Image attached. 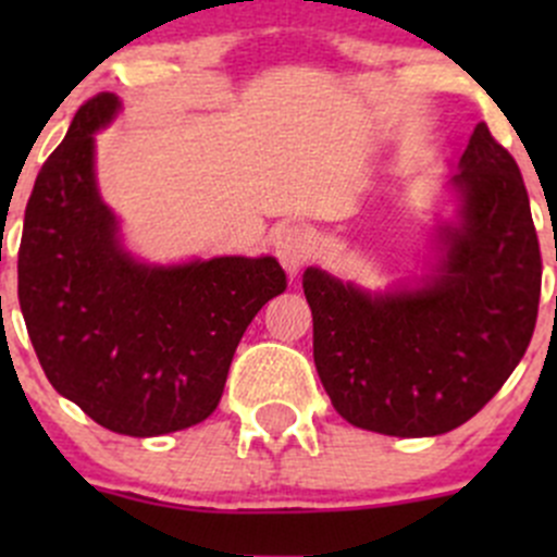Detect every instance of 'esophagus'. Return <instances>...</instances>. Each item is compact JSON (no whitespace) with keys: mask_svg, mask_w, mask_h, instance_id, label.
Returning <instances> with one entry per match:
<instances>
[{"mask_svg":"<svg viewBox=\"0 0 557 557\" xmlns=\"http://www.w3.org/2000/svg\"><path fill=\"white\" fill-rule=\"evenodd\" d=\"M312 250L314 243L305 226H285L274 234V256L280 258L290 277H296L305 269V263L312 258Z\"/></svg>","mask_w":557,"mask_h":557,"instance_id":"1","label":"esophagus"}]
</instances>
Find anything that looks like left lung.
Masks as SVG:
<instances>
[{
	"label": "left lung",
	"mask_w": 557,
	"mask_h": 557,
	"mask_svg": "<svg viewBox=\"0 0 557 557\" xmlns=\"http://www.w3.org/2000/svg\"><path fill=\"white\" fill-rule=\"evenodd\" d=\"M458 221L414 288L369 294L310 267L312 356L347 423L436 436L474 418L525 356L542 294V252L522 174L485 123L460 172Z\"/></svg>",
	"instance_id": "left-lung-1"
}]
</instances>
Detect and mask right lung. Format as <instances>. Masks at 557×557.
Masks as SVG:
<instances>
[{"mask_svg":"<svg viewBox=\"0 0 557 557\" xmlns=\"http://www.w3.org/2000/svg\"><path fill=\"white\" fill-rule=\"evenodd\" d=\"M117 107L88 99L39 170L18 301L61 396L115 434L161 436L215 412L245 329L288 280L272 256L148 267L123 250L94 177V134Z\"/></svg>","mask_w":557,"mask_h":557,"instance_id":"obj_1","label":"right lung"}]
</instances>
